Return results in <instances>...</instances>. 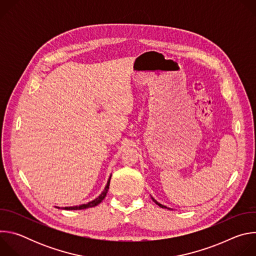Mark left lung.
Returning a JSON list of instances; mask_svg holds the SVG:
<instances>
[{
  "mask_svg": "<svg viewBox=\"0 0 256 256\" xmlns=\"http://www.w3.org/2000/svg\"><path fill=\"white\" fill-rule=\"evenodd\" d=\"M151 198H152V200H153V202H154L156 204H158L160 208H168V210H173V208H168V206H164V204H160V202H157V200H155V198H154L152 196H151Z\"/></svg>",
  "mask_w": 256,
  "mask_h": 256,
  "instance_id": "left-lung-1",
  "label": "left lung"
}]
</instances>
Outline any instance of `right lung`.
Here are the masks:
<instances>
[{
  "instance_id": "add662e5",
  "label": "right lung",
  "mask_w": 256,
  "mask_h": 256,
  "mask_svg": "<svg viewBox=\"0 0 256 256\" xmlns=\"http://www.w3.org/2000/svg\"><path fill=\"white\" fill-rule=\"evenodd\" d=\"M110 179H112V174H110V176H109V178H108V180H107V184H106V186H105L103 192H102L100 194V196H97L95 200H91V202H87V204H80V206H64V208L56 206V208H62V210H84V208H93V206L99 204L104 200V198L106 196V194H107V192H108V190H109V184H110Z\"/></svg>"
}]
</instances>
